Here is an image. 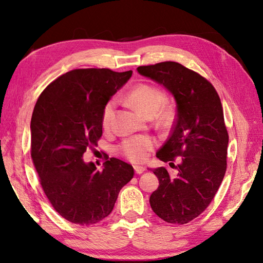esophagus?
I'll return each instance as SVG.
<instances>
[{
	"label": "esophagus",
	"mask_w": 263,
	"mask_h": 263,
	"mask_svg": "<svg viewBox=\"0 0 263 263\" xmlns=\"http://www.w3.org/2000/svg\"><path fill=\"white\" fill-rule=\"evenodd\" d=\"M134 168H135V172L137 174H142L145 171V167L141 166V165H135V166H134Z\"/></svg>",
	"instance_id": "esophagus-1"
}]
</instances>
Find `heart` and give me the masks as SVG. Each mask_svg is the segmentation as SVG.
Returning <instances> with one entry per match:
<instances>
[{"label": "heart", "mask_w": 263, "mask_h": 263, "mask_svg": "<svg viewBox=\"0 0 263 263\" xmlns=\"http://www.w3.org/2000/svg\"><path fill=\"white\" fill-rule=\"evenodd\" d=\"M127 100L144 116L152 117L156 114L161 125H166L170 122L171 111L167 108L163 107L165 96L159 87L146 83L138 84L128 92ZM115 100H110L103 107L101 122L104 128H108L111 124L115 114ZM153 147L154 142L151 138L136 136L122 142L118 151L125 159L139 163L146 159Z\"/></svg>", "instance_id": "heart-1"}]
</instances>
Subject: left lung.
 I'll return each instance as SVG.
<instances>
[{"label": "left lung", "instance_id": "obj_1", "mask_svg": "<svg viewBox=\"0 0 263 263\" xmlns=\"http://www.w3.org/2000/svg\"><path fill=\"white\" fill-rule=\"evenodd\" d=\"M138 73L162 84L177 102L171 135L156 153L177 168H154L160 185L149 197L153 212L171 224H186L212 202L226 172L227 133L217 91L200 74L176 62L139 66ZM181 157L176 167L171 162Z\"/></svg>", "mask_w": 263, "mask_h": 263}]
</instances>
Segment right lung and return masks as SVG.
I'll use <instances>...</instances> for the list:
<instances>
[{"label": "right lung", "instance_id": "obj_1", "mask_svg": "<svg viewBox=\"0 0 263 263\" xmlns=\"http://www.w3.org/2000/svg\"><path fill=\"white\" fill-rule=\"evenodd\" d=\"M132 74L73 69L52 81L33 108V165L51 206L71 223L92 225L106 218L134 177L133 166L115 157L104 162L102 171L82 159L102 136L103 107Z\"/></svg>", "mask_w": 263, "mask_h": 263}]
</instances>
